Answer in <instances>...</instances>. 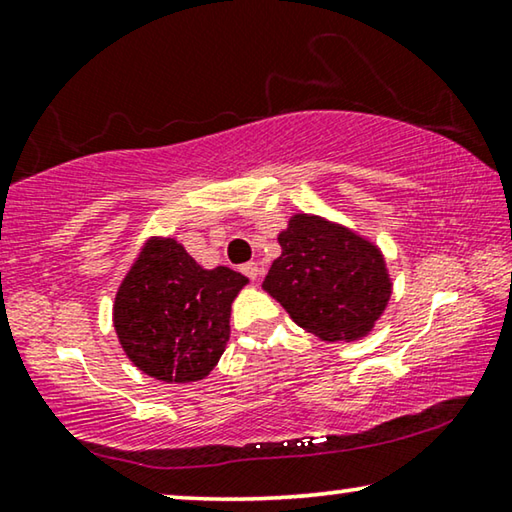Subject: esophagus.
I'll list each match as a JSON object with an SVG mask.
<instances>
[{
	"label": "esophagus",
	"instance_id": "34e87169",
	"mask_svg": "<svg viewBox=\"0 0 512 512\" xmlns=\"http://www.w3.org/2000/svg\"><path fill=\"white\" fill-rule=\"evenodd\" d=\"M241 273L246 275V278H250V280H257V275H259V266H257L255 262H248V264H243V266H241Z\"/></svg>",
	"mask_w": 512,
	"mask_h": 512
}]
</instances>
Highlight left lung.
<instances>
[{
  "mask_svg": "<svg viewBox=\"0 0 512 512\" xmlns=\"http://www.w3.org/2000/svg\"><path fill=\"white\" fill-rule=\"evenodd\" d=\"M278 243L266 294L323 342L367 337L392 296L383 250L351 227L303 212L289 218Z\"/></svg>",
  "mask_w": 512,
  "mask_h": 512,
  "instance_id": "obj_1",
  "label": "left lung"
}]
</instances>
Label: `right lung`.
Masks as SVG:
<instances>
[{
    "mask_svg": "<svg viewBox=\"0 0 512 512\" xmlns=\"http://www.w3.org/2000/svg\"><path fill=\"white\" fill-rule=\"evenodd\" d=\"M246 275L205 269L175 237L145 239L113 300V328L136 369L164 383L209 376L230 339Z\"/></svg>",
    "mask_w": 512,
    "mask_h": 512,
    "instance_id": "1",
    "label": "right lung"
}]
</instances>
